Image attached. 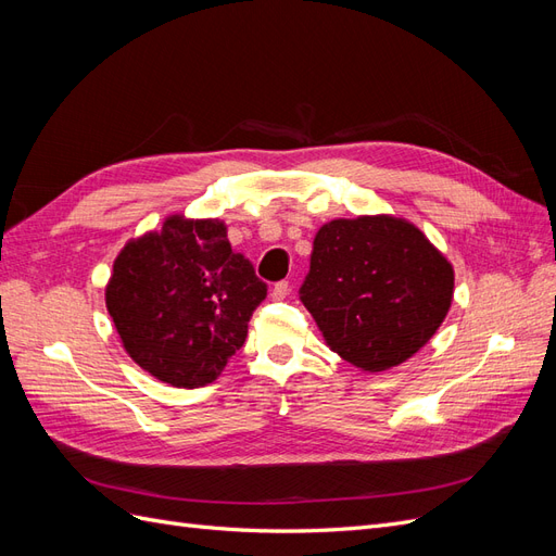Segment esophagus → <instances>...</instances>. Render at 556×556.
Listing matches in <instances>:
<instances>
[{
	"label": "esophagus",
	"instance_id": "1",
	"mask_svg": "<svg viewBox=\"0 0 556 556\" xmlns=\"http://www.w3.org/2000/svg\"><path fill=\"white\" fill-rule=\"evenodd\" d=\"M288 294H290V282L288 280H280L271 288V299H276V301H282Z\"/></svg>",
	"mask_w": 556,
	"mask_h": 556
}]
</instances>
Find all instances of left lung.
Listing matches in <instances>:
<instances>
[{
  "mask_svg": "<svg viewBox=\"0 0 556 556\" xmlns=\"http://www.w3.org/2000/svg\"><path fill=\"white\" fill-rule=\"evenodd\" d=\"M454 268L425 231L396 215L336 217L317 229L301 301L336 355L390 371L439 331Z\"/></svg>",
  "mask_w": 556,
  "mask_h": 556,
  "instance_id": "obj_1",
  "label": "left lung"
}]
</instances>
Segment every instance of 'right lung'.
Returning a JSON list of instances; mask_svg holds the SVG:
<instances>
[{"label": "right lung", "mask_w": 556, "mask_h": 556, "mask_svg": "<svg viewBox=\"0 0 556 556\" xmlns=\"http://www.w3.org/2000/svg\"><path fill=\"white\" fill-rule=\"evenodd\" d=\"M264 296L255 268L231 252L227 225L182 213L129 239L106 282V308L127 355L182 390L225 371Z\"/></svg>", "instance_id": "obj_1"}]
</instances>
